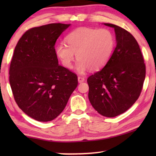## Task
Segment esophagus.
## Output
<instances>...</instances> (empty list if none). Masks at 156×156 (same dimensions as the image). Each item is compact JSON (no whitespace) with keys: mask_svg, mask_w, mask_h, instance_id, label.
Instances as JSON below:
<instances>
[{"mask_svg":"<svg viewBox=\"0 0 156 156\" xmlns=\"http://www.w3.org/2000/svg\"><path fill=\"white\" fill-rule=\"evenodd\" d=\"M85 80L84 77H83L82 76H78V82L79 83H82V82H84Z\"/></svg>","mask_w":156,"mask_h":156,"instance_id":"1","label":"esophagus"}]
</instances>
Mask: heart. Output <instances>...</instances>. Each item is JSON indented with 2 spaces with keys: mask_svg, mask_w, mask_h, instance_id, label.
I'll list each match as a JSON object with an SVG mask.
<instances>
[{
  "mask_svg": "<svg viewBox=\"0 0 156 156\" xmlns=\"http://www.w3.org/2000/svg\"><path fill=\"white\" fill-rule=\"evenodd\" d=\"M65 42L56 46L55 53L64 67L71 69L75 54L76 69L84 73L87 69L97 71L103 68L112 57L115 37L108 29L78 27L66 36Z\"/></svg>",
  "mask_w": 156,
  "mask_h": 156,
  "instance_id": "obj_1",
  "label": "heart"
}]
</instances>
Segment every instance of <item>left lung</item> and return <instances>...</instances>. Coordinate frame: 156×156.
Masks as SVG:
<instances>
[{
	"label": "left lung",
	"mask_w": 156,
	"mask_h": 156,
	"mask_svg": "<svg viewBox=\"0 0 156 156\" xmlns=\"http://www.w3.org/2000/svg\"><path fill=\"white\" fill-rule=\"evenodd\" d=\"M113 27L116 47L107 64L87 79L89 99L102 116L115 117L133 106L141 92L146 76V65L137 41L122 27Z\"/></svg>",
	"instance_id": "obj_1"
}]
</instances>
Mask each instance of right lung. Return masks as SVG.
I'll list each match as a JSON object with an SVG mask.
<instances>
[{"instance_id": "right-lung-1", "label": "right lung", "mask_w": 156, "mask_h": 156, "mask_svg": "<svg viewBox=\"0 0 156 156\" xmlns=\"http://www.w3.org/2000/svg\"><path fill=\"white\" fill-rule=\"evenodd\" d=\"M70 24L52 23L23 34L15 48L9 81L14 99L25 114L47 122L57 118L78 84L77 76L59 65L57 40Z\"/></svg>"}]
</instances>
